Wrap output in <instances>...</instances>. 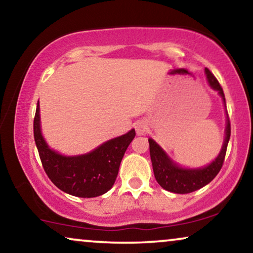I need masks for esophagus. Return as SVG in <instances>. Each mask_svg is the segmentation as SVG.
<instances>
[{"instance_id":"34e87169","label":"esophagus","mask_w":253,"mask_h":253,"mask_svg":"<svg viewBox=\"0 0 253 253\" xmlns=\"http://www.w3.org/2000/svg\"><path fill=\"white\" fill-rule=\"evenodd\" d=\"M135 130H136L137 135H143V134H146L148 130V126H147L146 121L141 120V121H137V123H135Z\"/></svg>"}]
</instances>
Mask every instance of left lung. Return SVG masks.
<instances>
[{
  "label": "left lung",
  "mask_w": 253,
  "mask_h": 253,
  "mask_svg": "<svg viewBox=\"0 0 253 253\" xmlns=\"http://www.w3.org/2000/svg\"><path fill=\"white\" fill-rule=\"evenodd\" d=\"M205 72H206L207 81L210 83L211 87L216 90L220 93L222 99H223V103L225 104L223 89H222L216 77L210 72V69L206 68ZM230 121H229V118H227L225 137L220 154H218V156L211 164H208V166L204 168H199V169H185V168L179 167L168 156L166 151L162 149L153 139L148 140L149 141V150L151 163H153V170L157 183L164 190L178 194L191 193V192L199 190V188L204 187L205 185L210 184L216 177V174L220 172L221 168L223 166L228 142L229 139H230Z\"/></svg>",
  "instance_id": "1"
}]
</instances>
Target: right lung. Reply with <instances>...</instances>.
Wrapping results in <instances>:
<instances>
[{
	"mask_svg": "<svg viewBox=\"0 0 253 253\" xmlns=\"http://www.w3.org/2000/svg\"><path fill=\"white\" fill-rule=\"evenodd\" d=\"M33 135L43 170L52 183L75 197L95 198L106 193L113 186L121 160L135 136V130L106 141L87 154L63 156L50 149L43 140L38 102L33 120Z\"/></svg>",
	"mask_w": 253,
	"mask_h": 253,
	"instance_id": "right-lung-1",
	"label": "right lung"
}]
</instances>
